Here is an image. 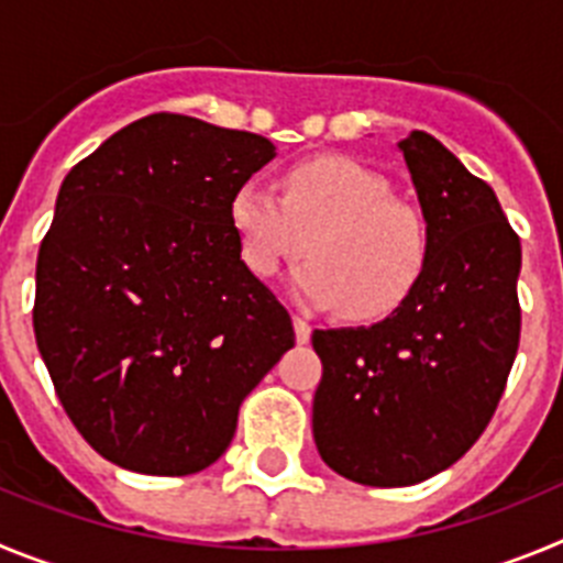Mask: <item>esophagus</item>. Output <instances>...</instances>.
Returning <instances> with one entry per match:
<instances>
[{"label": "esophagus", "mask_w": 563, "mask_h": 563, "mask_svg": "<svg viewBox=\"0 0 563 563\" xmlns=\"http://www.w3.org/2000/svg\"><path fill=\"white\" fill-rule=\"evenodd\" d=\"M294 336H297L300 344H306L311 339V325L302 317H294Z\"/></svg>", "instance_id": "1"}]
</instances>
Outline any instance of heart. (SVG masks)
<instances>
[{"mask_svg":"<svg viewBox=\"0 0 563 563\" xmlns=\"http://www.w3.org/2000/svg\"><path fill=\"white\" fill-rule=\"evenodd\" d=\"M230 224L246 269L269 280L308 250L294 272L297 300L351 319H382L407 300L429 261L423 212L395 199L393 185L347 156L288 165L280 194L244 181L232 194Z\"/></svg>","mask_w":563,"mask_h":563,"instance_id":"1","label":"heart"}]
</instances>
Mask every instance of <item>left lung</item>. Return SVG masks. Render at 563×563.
Here are the masks:
<instances>
[{
	"label": "left lung",
	"instance_id": "8db88e82",
	"mask_svg": "<svg viewBox=\"0 0 563 563\" xmlns=\"http://www.w3.org/2000/svg\"><path fill=\"white\" fill-rule=\"evenodd\" d=\"M423 219L418 286L369 328L313 331L322 382L313 440L336 474L373 488L423 483L485 432L519 347V235L496 194L427 131L398 143Z\"/></svg>",
	"mask_w": 563,
	"mask_h": 563
}]
</instances>
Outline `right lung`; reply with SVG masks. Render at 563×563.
<instances>
[{
	"instance_id": "1",
	"label": "right lung",
	"mask_w": 563,
	"mask_h": 563,
	"mask_svg": "<svg viewBox=\"0 0 563 563\" xmlns=\"http://www.w3.org/2000/svg\"><path fill=\"white\" fill-rule=\"evenodd\" d=\"M261 134L148 114L67 174L35 263V344L84 440L120 468L185 477L227 452L238 409L294 347L244 266L238 187Z\"/></svg>"
}]
</instances>
